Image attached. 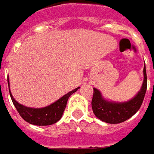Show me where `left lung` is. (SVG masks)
Masks as SVG:
<instances>
[{"mask_svg":"<svg viewBox=\"0 0 154 154\" xmlns=\"http://www.w3.org/2000/svg\"><path fill=\"white\" fill-rule=\"evenodd\" d=\"M147 88V76L145 65L143 68V81L141 89L131 100L123 103L110 102L104 99L101 92L94 88L92 99V109L94 115L102 121L109 124H118L126 121L135 115L138 110L144 98Z\"/></svg>","mask_w":154,"mask_h":154,"instance_id":"obj_1","label":"left lung"}]
</instances>
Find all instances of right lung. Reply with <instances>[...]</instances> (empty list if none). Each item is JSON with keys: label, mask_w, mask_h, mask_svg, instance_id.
<instances>
[{"label": "right lung", "mask_w": 154, "mask_h": 154, "mask_svg": "<svg viewBox=\"0 0 154 154\" xmlns=\"http://www.w3.org/2000/svg\"><path fill=\"white\" fill-rule=\"evenodd\" d=\"M8 85H9V90H10V81L8 78ZM79 87L75 88L74 90L69 92L62 97H60L58 101L54 102L53 103L48 105L46 107L44 108H30L24 106L20 103H18L15 99L13 98L11 90H10V94L12 100V103L14 106L18 111L19 115L22 117L24 120L26 122L32 124V125H36V126H49L56 123L59 121L62 114L64 112V109L67 105L68 99L71 94H73L75 92H77Z\"/></svg>", "instance_id": "obj_1"}]
</instances>
